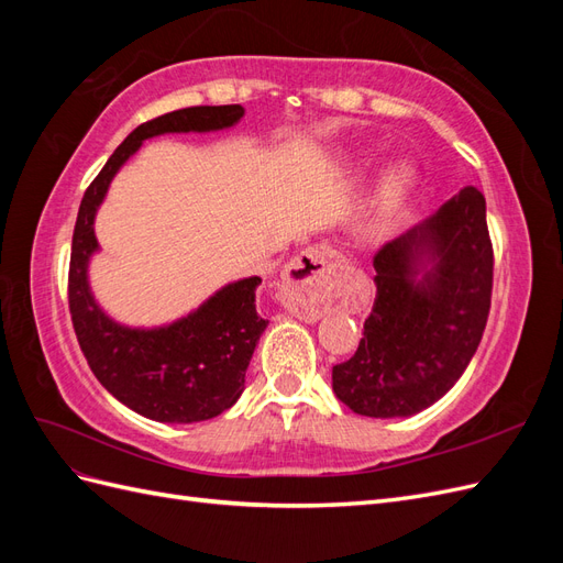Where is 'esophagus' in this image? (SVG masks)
<instances>
[{"instance_id":"obj_1","label":"esophagus","mask_w":563,"mask_h":563,"mask_svg":"<svg viewBox=\"0 0 563 563\" xmlns=\"http://www.w3.org/2000/svg\"><path fill=\"white\" fill-rule=\"evenodd\" d=\"M340 258L338 251L331 246H310L288 263L282 272V286L286 305L291 312L305 321H317L321 317L317 296L327 286L335 261Z\"/></svg>"}]
</instances>
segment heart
<instances>
[{"label":"heart","mask_w":563,"mask_h":563,"mask_svg":"<svg viewBox=\"0 0 563 563\" xmlns=\"http://www.w3.org/2000/svg\"><path fill=\"white\" fill-rule=\"evenodd\" d=\"M413 174L406 166H391L378 183V207L380 211H391L411 190Z\"/></svg>","instance_id":"obj_1"}]
</instances>
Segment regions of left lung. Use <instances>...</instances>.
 I'll list each match as a JSON object with an SVG mask.
<instances>
[{"label":"left lung","mask_w":563,"mask_h":563,"mask_svg":"<svg viewBox=\"0 0 563 563\" xmlns=\"http://www.w3.org/2000/svg\"><path fill=\"white\" fill-rule=\"evenodd\" d=\"M376 300L360 347L333 366L335 397L368 418L439 401L482 343L493 291L486 199L467 185L373 255Z\"/></svg>","instance_id":"1"}]
</instances>
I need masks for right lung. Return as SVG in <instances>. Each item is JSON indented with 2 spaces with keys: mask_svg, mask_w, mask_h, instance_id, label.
I'll return each mask as SVG.
<instances>
[{
  "mask_svg": "<svg viewBox=\"0 0 563 563\" xmlns=\"http://www.w3.org/2000/svg\"><path fill=\"white\" fill-rule=\"evenodd\" d=\"M244 117L242 106H197L133 129L84 192L77 213L67 302L79 347L93 376L131 411L159 422L216 418L240 399L246 368L267 321L255 310L261 277L240 279L187 317L162 329H129L112 321L91 296L87 267L98 249L93 218L110 180L145 139L159 133L218 131Z\"/></svg>",
  "mask_w": 563,
  "mask_h": 563,
  "instance_id": "add662e5",
  "label": "right lung"
}]
</instances>
